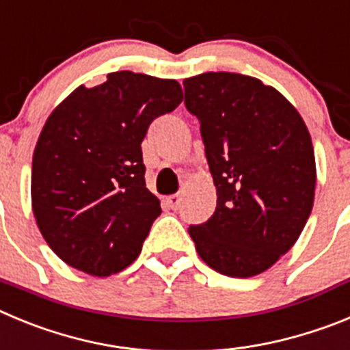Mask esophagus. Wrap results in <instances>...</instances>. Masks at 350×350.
I'll list each match as a JSON object with an SVG mask.
<instances>
[{
	"label": "esophagus",
	"mask_w": 350,
	"mask_h": 350,
	"mask_svg": "<svg viewBox=\"0 0 350 350\" xmlns=\"http://www.w3.org/2000/svg\"><path fill=\"white\" fill-rule=\"evenodd\" d=\"M165 202H167V206L171 207V209L176 211L179 207V204H181V195H171V197H167Z\"/></svg>",
	"instance_id": "esophagus-1"
}]
</instances>
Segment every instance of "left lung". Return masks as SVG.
<instances>
[{
	"mask_svg": "<svg viewBox=\"0 0 350 350\" xmlns=\"http://www.w3.org/2000/svg\"><path fill=\"white\" fill-rule=\"evenodd\" d=\"M183 85L218 195L213 216L188 234L216 272L258 275L291 250L312 211L308 129L295 106L258 78L219 71Z\"/></svg>",
	"mask_w": 350,
	"mask_h": 350,
	"instance_id": "obj_1",
	"label": "left lung"
}]
</instances>
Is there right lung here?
Wrapping results in <instances>:
<instances>
[{"label": "right lung", "instance_id": "1", "mask_svg": "<svg viewBox=\"0 0 350 350\" xmlns=\"http://www.w3.org/2000/svg\"><path fill=\"white\" fill-rule=\"evenodd\" d=\"M181 100L176 80L116 71L92 89L78 87L46 118L31 200L43 239L68 265L106 277L139 256L162 213L146 188L141 143Z\"/></svg>", "mask_w": 350, "mask_h": 350}]
</instances>
